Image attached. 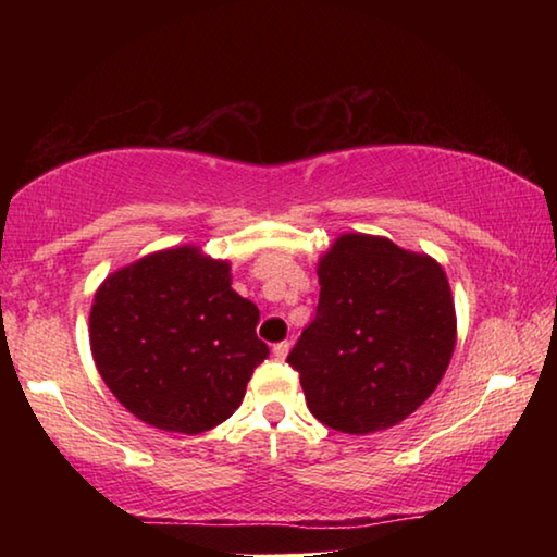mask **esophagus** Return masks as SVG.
Wrapping results in <instances>:
<instances>
[{
	"label": "esophagus",
	"mask_w": 557,
	"mask_h": 557,
	"mask_svg": "<svg viewBox=\"0 0 557 557\" xmlns=\"http://www.w3.org/2000/svg\"><path fill=\"white\" fill-rule=\"evenodd\" d=\"M289 348H292L289 342H280V344L272 346V354H275L277 358H285L289 354Z\"/></svg>",
	"instance_id": "obj_1"
}]
</instances>
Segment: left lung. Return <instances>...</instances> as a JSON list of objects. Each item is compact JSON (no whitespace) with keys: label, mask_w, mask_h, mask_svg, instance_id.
<instances>
[{"label":"left lung","mask_w":557,"mask_h":557,"mask_svg":"<svg viewBox=\"0 0 557 557\" xmlns=\"http://www.w3.org/2000/svg\"><path fill=\"white\" fill-rule=\"evenodd\" d=\"M317 314L287 363L326 428L369 435L425 403L455 351L445 270L388 238L346 233L319 260Z\"/></svg>","instance_id":"1"}]
</instances>
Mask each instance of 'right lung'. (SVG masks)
Segmentation results:
<instances>
[{
  "mask_svg": "<svg viewBox=\"0 0 557 557\" xmlns=\"http://www.w3.org/2000/svg\"><path fill=\"white\" fill-rule=\"evenodd\" d=\"M228 262L196 248L137 260L102 282L90 348L112 395L147 425L199 435L228 420L270 348Z\"/></svg>",
  "mask_w": 557,
  "mask_h": 557,
  "instance_id": "1",
  "label": "right lung"
}]
</instances>
